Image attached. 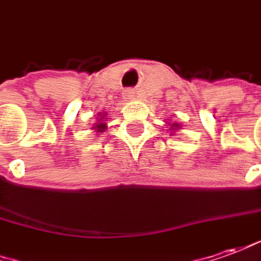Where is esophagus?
I'll return each mask as SVG.
<instances>
[{"label":"esophagus","mask_w":261,"mask_h":261,"mask_svg":"<svg viewBox=\"0 0 261 261\" xmlns=\"http://www.w3.org/2000/svg\"><path fill=\"white\" fill-rule=\"evenodd\" d=\"M123 97L125 100H131V98L134 97V91H133V90H125L123 93Z\"/></svg>","instance_id":"34e87169"}]
</instances>
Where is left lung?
Returning <instances> with one entry per match:
<instances>
[{
  "label": "left lung",
  "instance_id": "obj_1",
  "mask_svg": "<svg viewBox=\"0 0 261 261\" xmlns=\"http://www.w3.org/2000/svg\"><path fill=\"white\" fill-rule=\"evenodd\" d=\"M177 128H180V125H178V124L173 123L171 125H170V130H177Z\"/></svg>",
  "mask_w": 261,
  "mask_h": 261
}]
</instances>
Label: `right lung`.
<instances>
[{"instance_id":"1","label":"right lung","mask_w":261,"mask_h":261,"mask_svg":"<svg viewBox=\"0 0 261 261\" xmlns=\"http://www.w3.org/2000/svg\"><path fill=\"white\" fill-rule=\"evenodd\" d=\"M104 117H106V114H101V117H98V123L95 124V125L93 127V128H95V130L98 131V133H100V131L106 130V123H102Z\"/></svg>"}]
</instances>
